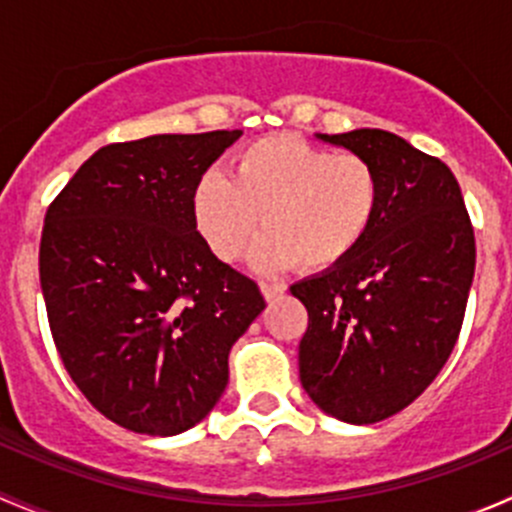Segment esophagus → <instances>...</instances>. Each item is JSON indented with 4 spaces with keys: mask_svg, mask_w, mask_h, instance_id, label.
I'll return each mask as SVG.
<instances>
[{
    "mask_svg": "<svg viewBox=\"0 0 512 512\" xmlns=\"http://www.w3.org/2000/svg\"><path fill=\"white\" fill-rule=\"evenodd\" d=\"M260 289H262V297L267 299V302H275V299H280L282 294H285V285H275V282H260Z\"/></svg>",
    "mask_w": 512,
    "mask_h": 512,
    "instance_id": "34e87169",
    "label": "esophagus"
}]
</instances>
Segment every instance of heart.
Listing matches in <instances>:
<instances>
[{
  "mask_svg": "<svg viewBox=\"0 0 512 512\" xmlns=\"http://www.w3.org/2000/svg\"><path fill=\"white\" fill-rule=\"evenodd\" d=\"M381 200L384 185L369 158L277 133L242 148L230 178L208 170L195 183L193 220L220 260H240L262 227L252 250L257 270L297 262L322 272L359 250L379 220Z\"/></svg>",
  "mask_w": 512,
  "mask_h": 512,
  "instance_id": "obj_1",
  "label": "heart"
}]
</instances>
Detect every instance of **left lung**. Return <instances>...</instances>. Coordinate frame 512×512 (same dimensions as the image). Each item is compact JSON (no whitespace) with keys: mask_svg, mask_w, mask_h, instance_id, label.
<instances>
[{"mask_svg":"<svg viewBox=\"0 0 512 512\" xmlns=\"http://www.w3.org/2000/svg\"><path fill=\"white\" fill-rule=\"evenodd\" d=\"M376 165L374 230L342 265L292 285L307 307L299 381L324 414L376 423L418 399L456 347L476 240L456 175L396 133H317Z\"/></svg>","mask_w":512,"mask_h":512,"instance_id":"1","label":"left lung"}]
</instances>
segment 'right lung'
Returning <instances> with one entry per match:
<instances>
[{
	"label": "right lung",
	"mask_w": 512,
	"mask_h": 512,
	"mask_svg": "<svg viewBox=\"0 0 512 512\" xmlns=\"http://www.w3.org/2000/svg\"><path fill=\"white\" fill-rule=\"evenodd\" d=\"M242 131L160 133L86 160L44 218L39 280L51 337L94 409L148 436L213 411L227 354L265 309L193 220V190Z\"/></svg>",
	"instance_id": "1"
}]
</instances>
